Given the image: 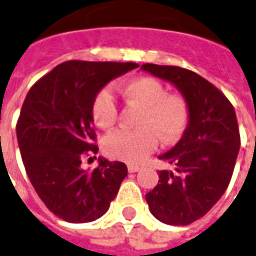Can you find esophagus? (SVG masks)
<instances>
[{
  "label": "esophagus",
  "mask_w": 256,
  "mask_h": 256,
  "mask_svg": "<svg viewBox=\"0 0 256 256\" xmlns=\"http://www.w3.org/2000/svg\"><path fill=\"white\" fill-rule=\"evenodd\" d=\"M128 172H137V171H140L142 168H140L138 165L130 164V165H128Z\"/></svg>",
  "instance_id": "34e87169"
}]
</instances>
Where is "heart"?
Segmentation results:
<instances>
[{
    "instance_id": "heart-1",
    "label": "heart",
    "mask_w": 256,
    "mask_h": 256,
    "mask_svg": "<svg viewBox=\"0 0 256 256\" xmlns=\"http://www.w3.org/2000/svg\"><path fill=\"white\" fill-rule=\"evenodd\" d=\"M128 102L140 108L138 130H114L104 140L109 157L138 162L157 147L158 137L164 142L178 140L186 128L189 109L179 94H165L164 85L156 78L138 77L123 85ZM92 118L100 128H109L118 119V106L109 90L96 94L92 102Z\"/></svg>"
}]
</instances>
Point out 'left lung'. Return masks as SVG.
I'll list each match as a JSON object with an SVG mask.
<instances>
[{"mask_svg":"<svg viewBox=\"0 0 256 256\" xmlns=\"http://www.w3.org/2000/svg\"><path fill=\"white\" fill-rule=\"evenodd\" d=\"M142 70L174 85L188 104L189 119L180 140L158 157L175 165V171H160L157 186L146 194L156 218L186 226L206 214L230 184L240 150L236 110L194 71L157 64H142Z\"/></svg>","mask_w":256,"mask_h":256,"instance_id":"obj_1","label":"left lung"}]
</instances>
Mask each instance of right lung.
Returning <instances> with one entry per match:
<instances>
[{
    "label": "right lung",
    "mask_w": 256,
    "mask_h": 256,
    "mask_svg": "<svg viewBox=\"0 0 256 256\" xmlns=\"http://www.w3.org/2000/svg\"><path fill=\"white\" fill-rule=\"evenodd\" d=\"M136 62H66L30 88L20 109L16 137L26 174L48 208L68 223H90L105 214L128 166L99 157L82 168L86 152H98L92 102Z\"/></svg>",
    "instance_id": "1"
}]
</instances>
